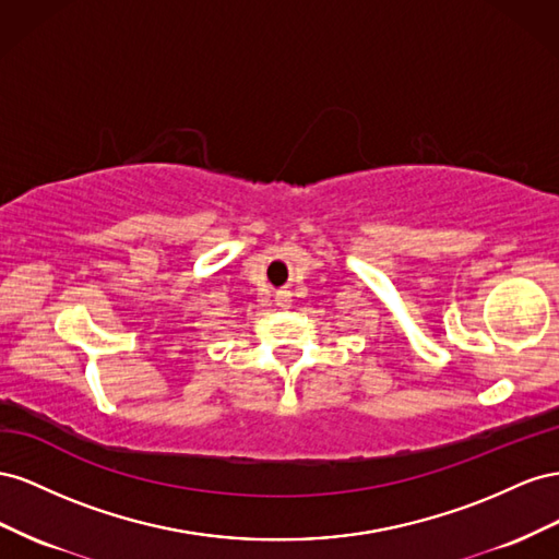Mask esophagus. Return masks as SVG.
<instances>
[{"mask_svg": "<svg viewBox=\"0 0 559 559\" xmlns=\"http://www.w3.org/2000/svg\"><path fill=\"white\" fill-rule=\"evenodd\" d=\"M293 305V293L290 290H278L276 293V307L288 309Z\"/></svg>", "mask_w": 559, "mask_h": 559, "instance_id": "34e87169", "label": "esophagus"}]
</instances>
